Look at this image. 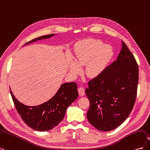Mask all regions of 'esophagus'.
Instances as JSON below:
<instances>
[{
	"label": "esophagus",
	"instance_id": "34e87169",
	"mask_svg": "<svg viewBox=\"0 0 150 150\" xmlns=\"http://www.w3.org/2000/svg\"><path fill=\"white\" fill-rule=\"evenodd\" d=\"M78 93L79 96H83L85 94V89L83 87H80L78 89Z\"/></svg>",
	"mask_w": 150,
	"mask_h": 150
}]
</instances>
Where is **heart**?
I'll return each instance as SVG.
<instances>
[{
	"instance_id": "b5f03b06",
	"label": "heart",
	"mask_w": 150,
	"mask_h": 150,
	"mask_svg": "<svg viewBox=\"0 0 150 150\" xmlns=\"http://www.w3.org/2000/svg\"><path fill=\"white\" fill-rule=\"evenodd\" d=\"M75 62L69 64V70L74 75L79 73V66L86 65L85 72L89 78L100 74L112 56V50L101 40L87 39L81 40L74 47Z\"/></svg>"
}]
</instances>
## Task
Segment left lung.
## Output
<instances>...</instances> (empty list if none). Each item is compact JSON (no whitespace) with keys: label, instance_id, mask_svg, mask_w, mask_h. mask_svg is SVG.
<instances>
[{"label":"left lung","instance_id":"8db88e82","mask_svg":"<svg viewBox=\"0 0 150 150\" xmlns=\"http://www.w3.org/2000/svg\"><path fill=\"white\" fill-rule=\"evenodd\" d=\"M138 66L122 41V49L113 62L88 82L85 93L90 103L87 118L97 129L110 131L123 122L132 111L137 94Z\"/></svg>","mask_w":150,"mask_h":150}]
</instances>
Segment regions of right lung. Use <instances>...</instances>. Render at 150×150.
<instances>
[{
    "label": "right lung",
    "mask_w": 150,
    "mask_h": 150,
    "mask_svg": "<svg viewBox=\"0 0 150 150\" xmlns=\"http://www.w3.org/2000/svg\"><path fill=\"white\" fill-rule=\"evenodd\" d=\"M55 34L42 35L35 38L24 45L48 39ZM10 92L16 110L25 123L36 131L51 130L64 119L67 108L78 96V86L74 82L62 84L56 94L49 101L38 106H28L20 103Z\"/></svg>",
    "instance_id": "add662e5"
}]
</instances>
